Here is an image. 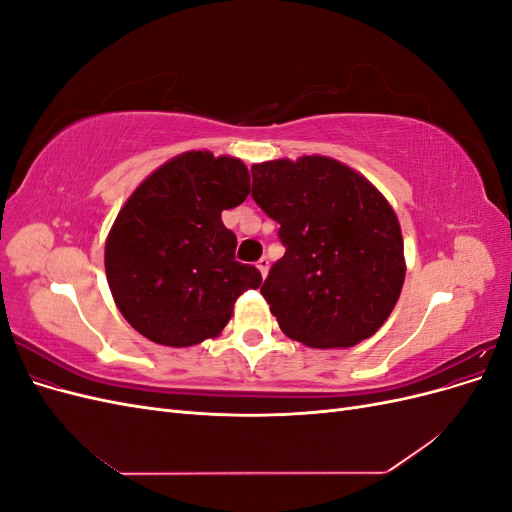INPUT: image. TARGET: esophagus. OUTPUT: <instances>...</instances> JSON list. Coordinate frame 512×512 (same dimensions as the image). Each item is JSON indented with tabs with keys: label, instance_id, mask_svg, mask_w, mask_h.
I'll return each instance as SVG.
<instances>
[{
	"label": "esophagus",
	"instance_id": "esophagus-1",
	"mask_svg": "<svg viewBox=\"0 0 512 512\" xmlns=\"http://www.w3.org/2000/svg\"><path fill=\"white\" fill-rule=\"evenodd\" d=\"M256 269L260 271L262 277H267V273H269V260H267V258H260V260L256 262Z\"/></svg>",
	"mask_w": 512,
	"mask_h": 512
}]
</instances>
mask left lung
<instances>
[{"label":"left lung","instance_id":"1","mask_svg":"<svg viewBox=\"0 0 512 512\" xmlns=\"http://www.w3.org/2000/svg\"><path fill=\"white\" fill-rule=\"evenodd\" d=\"M252 198L280 224L286 254L260 292L280 329L312 348L374 335L404 286V239L384 196L331 158L252 166Z\"/></svg>","mask_w":512,"mask_h":512}]
</instances>
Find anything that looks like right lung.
Instances as JSON below:
<instances>
[{
  "label": "right lung",
  "mask_w": 512,
  "mask_h": 512,
  "mask_svg": "<svg viewBox=\"0 0 512 512\" xmlns=\"http://www.w3.org/2000/svg\"><path fill=\"white\" fill-rule=\"evenodd\" d=\"M250 194L237 158L190 151L151 173L119 211L104 265L113 299L132 327L162 346L215 337L232 305L262 277L235 260L237 237L222 211Z\"/></svg>",
  "instance_id": "obj_1"
}]
</instances>
